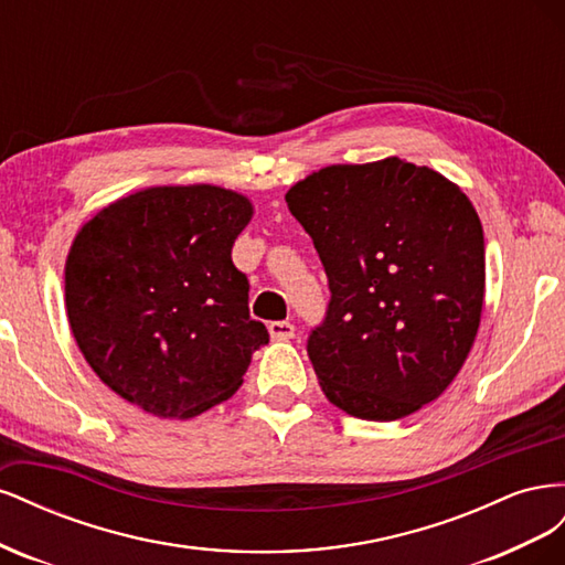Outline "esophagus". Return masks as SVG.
Masks as SVG:
<instances>
[{
    "mask_svg": "<svg viewBox=\"0 0 565 565\" xmlns=\"http://www.w3.org/2000/svg\"><path fill=\"white\" fill-rule=\"evenodd\" d=\"M268 332L273 339H292L295 337V324L287 320H273L268 322Z\"/></svg>",
    "mask_w": 565,
    "mask_h": 565,
    "instance_id": "esophagus-1",
    "label": "esophagus"
}]
</instances>
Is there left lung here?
Wrapping results in <instances>:
<instances>
[{
  "label": "left lung",
  "instance_id": "left-lung-1",
  "mask_svg": "<svg viewBox=\"0 0 565 565\" xmlns=\"http://www.w3.org/2000/svg\"><path fill=\"white\" fill-rule=\"evenodd\" d=\"M330 287L306 351L337 407L393 422L436 401L473 347L481 218L455 183L398 158L332 164L285 195Z\"/></svg>",
  "mask_w": 565,
  "mask_h": 565
}]
</instances>
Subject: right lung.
I'll list each match as a JSON object with an SVG mask.
<instances>
[{
    "mask_svg": "<svg viewBox=\"0 0 565 565\" xmlns=\"http://www.w3.org/2000/svg\"><path fill=\"white\" fill-rule=\"evenodd\" d=\"M249 218L245 195L200 183L146 188L82 226L65 264L67 320L117 396L188 419L241 388L268 344L231 259Z\"/></svg>",
    "mask_w": 565,
    "mask_h": 565,
    "instance_id": "1",
    "label": "right lung"
}]
</instances>
